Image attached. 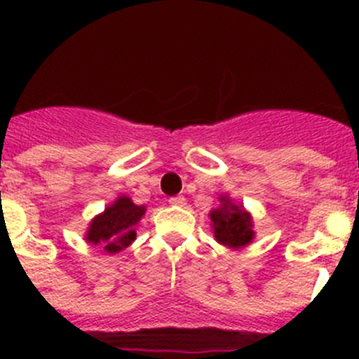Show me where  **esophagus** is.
I'll list each match as a JSON object with an SVG mask.
<instances>
[{
	"label": "esophagus",
	"instance_id": "obj_1",
	"mask_svg": "<svg viewBox=\"0 0 359 359\" xmlns=\"http://www.w3.org/2000/svg\"><path fill=\"white\" fill-rule=\"evenodd\" d=\"M170 205H174V207H183L185 205V198L183 196H174V198L169 199Z\"/></svg>",
	"mask_w": 359,
	"mask_h": 359
}]
</instances>
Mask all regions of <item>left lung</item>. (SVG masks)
Masks as SVG:
<instances>
[{
  "label": "left lung",
  "mask_w": 359,
  "mask_h": 359,
  "mask_svg": "<svg viewBox=\"0 0 359 359\" xmlns=\"http://www.w3.org/2000/svg\"><path fill=\"white\" fill-rule=\"evenodd\" d=\"M219 201V208L210 212L215 241L228 248H244L255 237L252 215L241 205H236L228 196H221Z\"/></svg>",
  "instance_id": "1"
}]
</instances>
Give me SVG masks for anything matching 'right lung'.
I'll list each match as a JSON object with an SVG mask.
<instances>
[{
  "mask_svg": "<svg viewBox=\"0 0 359 359\" xmlns=\"http://www.w3.org/2000/svg\"><path fill=\"white\" fill-rule=\"evenodd\" d=\"M145 207H138L128 196H120L113 205L93 219L86 233V241L104 248L107 253H118L136 239V224L140 223Z\"/></svg>",
  "mask_w": 359,
  "mask_h": 359,
  "instance_id": "obj_1",
  "label": "right lung"
}]
</instances>
